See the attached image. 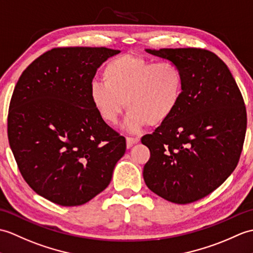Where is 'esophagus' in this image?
<instances>
[{"instance_id":"34e87169","label":"esophagus","mask_w":253,"mask_h":253,"mask_svg":"<svg viewBox=\"0 0 253 253\" xmlns=\"http://www.w3.org/2000/svg\"><path fill=\"white\" fill-rule=\"evenodd\" d=\"M138 142H139V139L137 137H128L127 136L126 137V147L130 148L134 144H136Z\"/></svg>"}]
</instances>
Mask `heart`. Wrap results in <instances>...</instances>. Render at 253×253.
Returning a JSON list of instances; mask_svg holds the SVG:
<instances>
[{
  "instance_id": "b5f03b06",
  "label": "heart",
  "mask_w": 253,
  "mask_h": 253,
  "mask_svg": "<svg viewBox=\"0 0 253 253\" xmlns=\"http://www.w3.org/2000/svg\"><path fill=\"white\" fill-rule=\"evenodd\" d=\"M103 82L89 86V100L100 119L117 123L123 108L128 110L125 126L137 132L159 126L173 115L183 93V77L171 61H155L138 54L110 59L102 72Z\"/></svg>"
}]
</instances>
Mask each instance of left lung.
<instances>
[{"instance_id":"1","label":"left lung","mask_w":253,"mask_h":253,"mask_svg":"<svg viewBox=\"0 0 253 253\" xmlns=\"http://www.w3.org/2000/svg\"><path fill=\"white\" fill-rule=\"evenodd\" d=\"M146 52L178 67L183 93L169 119L142 137L150 150L144 181L168 201L194 203L221 186L237 167L247 128L243 95L225 63L210 50Z\"/></svg>"}]
</instances>
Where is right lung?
I'll return each mask as SVG.
<instances>
[{
	"label": "right lung",
	"mask_w": 253,
	"mask_h": 253,
	"mask_svg": "<svg viewBox=\"0 0 253 253\" xmlns=\"http://www.w3.org/2000/svg\"><path fill=\"white\" fill-rule=\"evenodd\" d=\"M120 50L57 47L27 67L7 117L9 146L27 184L65 207L87 203L108 186L126 138L89 100L98 67Z\"/></svg>",
	"instance_id": "add662e5"
}]
</instances>
